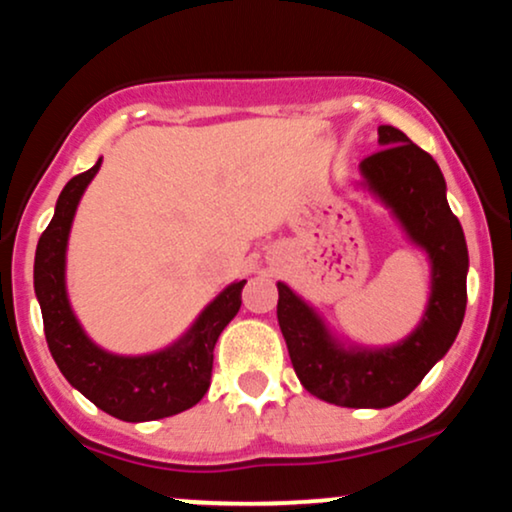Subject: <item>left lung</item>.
<instances>
[{"label": "left lung", "mask_w": 512, "mask_h": 512, "mask_svg": "<svg viewBox=\"0 0 512 512\" xmlns=\"http://www.w3.org/2000/svg\"><path fill=\"white\" fill-rule=\"evenodd\" d=\"M378 142L383 149L361 161L366 185L431 260V298L421 325L390 349H342L308 303L276 284V317L293 370L310 395L337 407L383 409L402 402L448 354L467 308V243L438 163L392 125L378 127Z\"/></svg>", "instance_id": "obj_1"}]
</instances>
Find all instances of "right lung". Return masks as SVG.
Returning a JSON list of instances; mask_svg holds the SVG:
<instances>
[{"instance_id":"obj_1","label":"right lung","mask_w":512,"mask_h":512,"mask_svg":"<svg viewBox=\"0 0 512 512\" xmlns=\"http://www.w3.org/2000/svg\"><path fill=\"white\" fill-rule=\"evenodd\" d=\"M101 168V158L86 173L74 175L57 199L55 216L35 250L33 284L43 310L45 339L69 385L105 414L122 421H154L195 407L211 383L214 346L223 327L240 310L245 281L221 291L197 317L192 330L151 356H115L86 337L69 308L64 289V252L76 204Z\"/></svg>"}]
</instances>
